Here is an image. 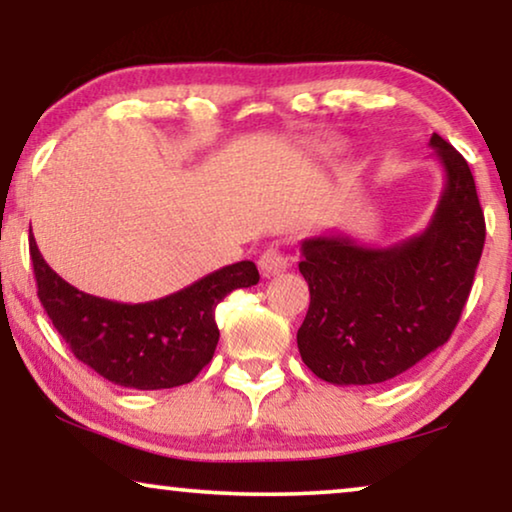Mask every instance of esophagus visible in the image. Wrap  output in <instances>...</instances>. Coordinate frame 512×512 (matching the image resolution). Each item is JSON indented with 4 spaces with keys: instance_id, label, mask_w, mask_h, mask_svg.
<instances>
[{
    "instance_id": "esophagus-1",
    "label": "esophagus",
    "mask_w": 512,
    "mask_h": 512,
    "mask_svg": "<svg viewBox=\"0 0 512 512\" xmlns=\"http://www.w3.org/2000/svg\"><path fill=\"white\" fill-rule=\"evenodd\" d=\"M289 265H291V258L277 247H268L261 256H258V270H261L263 277H275L279 272L289 268Z\"/></svg>"
}]
</instances>
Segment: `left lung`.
Returning a JSON list of instances; mask_svg holds the SVG:
<instances>
[{"instance_id":"obj_1","label":"left lung","mask_w":512,"mask_h":512,"mask_svg":"<svg viewBox=\"0 0 512 512\" xmlns=\"http://www.w3.org/2000/svg\"><path fill=\"white\" fill-rule=\"evenodd\" d=\"M429 144L445 186L422 233L391 247L342 233L300 244L310 310L298 352L321 380L387 382L445 345L457 326L485 247V214L464 156L436 132Z\"/></svg>"}]
</instances>
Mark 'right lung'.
<instances>
[{"instance_id":"right-lung-1","label":"right lung","mask_w":512,"mask_h":512,"mask_svg":"<svg viewBox=\"0 0 512 512\" xmlns=\"http://www.w3.org/2000/svg\"><path fill=\"white\" fill-rule=\"evenodd\" d=\"M41 305L79 361L128 389L188 384L212 361L219 326L214 310L230 291L258 284L251 261L209 272L186 289L149 303H116L65 282L30 237Z\"/></svg>"}]
</instances>
